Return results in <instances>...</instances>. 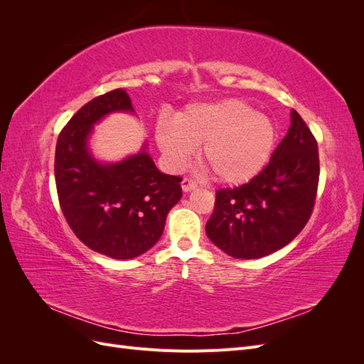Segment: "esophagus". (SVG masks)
<instances>
[{
    "label": "esophagus",
    "mask_w": 364,
    "mask_h": 364,
    "mask_svg": "<svg viewBox=\"0 0 364 364\" xmlns=\"http://www.w3.org/2000/svg\"><path fill=\"white\" fill-rule=\"evenodd\" d=\"M194 188H197V182H196V181H193L191 178H183V179H182V190H183L185 193L193 191Z\"/></svg>",
    "instance_id": "1"
}]
</instances>
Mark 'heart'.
Wrapping results in <instances>:
<instances>
[{
	"label": "heart",
	"mask_w": 364,
	"mask_h": 364,
	"mask_svg": "<svg viewBox=\"0 0 364 364\" xmlns=\"http://www.w3.org/2000/svg\"><path fill=\"white\" fill-rule=\"evenodd\" d=\"M155 138L162 155L174 168L190 161L196 146L214 178L241 185L266 167L277 144L278 132L270 117L255 112L238 98L196 103L176 114L174 121L161 118Z\"/></svg>",
	"instance_id": "1"
}]
</instances>
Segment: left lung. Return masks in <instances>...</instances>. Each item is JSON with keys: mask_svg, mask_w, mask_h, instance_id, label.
<instances>
[{"mask_svg": "<svg viewBox=\"0 0 364 364\" xmlns=\"http://www.w3.org/2000/svg\"><path fill=\"white\" fill-rule=\"evenodd\" d=\"M317 141L291 109V124L269 164L235 188L215 191L206 234L228 255L255 259L293 241L311 217L318 185Z\"/></svg>", "mask_w": 364, "mask_h": 364, "instance_id": "left-lung-1", "label": "left lung"}]
</instances>
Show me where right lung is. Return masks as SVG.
<instances>
[{
    "label": "right lung",
    "instance_id": "obj_1",
    "mask_svg": "<svg viewBox=\"0 0 364 364\" xmlns=\"http://www.w3.org/2000/svg\"><path fill=\"white\" fill-rule=\"evenodd\" d=\"M117 111L134 112L121 87L95 97L73 115L58 138L54 178L75 237L94 252L130 259L158 243L168 211L182 197V178L161 173L144 150L117 164L92 158L87 136L97 121Z\"/></svg>",
    "mask_w": 364,
    "mask_h": 364
}]
</instances>
